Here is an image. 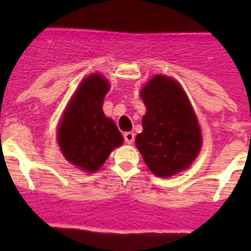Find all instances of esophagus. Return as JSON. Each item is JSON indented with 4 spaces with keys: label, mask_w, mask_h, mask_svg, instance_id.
I'll return each mask as SVG.
<instances>
[{
    "label": "esophagus",
    "mask_w": 251,
    "mask_h": 251,
    "mask_svg": "<svg viewBox=\"0 0 251 251\" xmlns=\"http://www.w3.org/2000/svg\"><path fill=\"white\" fill-rule=\"evenodd\" d=\"M134 138H136V136H134V133L133 132L124 133V141H126V143H128V145H132L133 142H134Z\"/></svg>",
    "instance_id": "1"
}]
</instances>
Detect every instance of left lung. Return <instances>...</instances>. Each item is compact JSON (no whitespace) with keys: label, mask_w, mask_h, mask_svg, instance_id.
<instances>
[{"label":"left lung","mask_w":251,"mask_h":251,"mask_svg":"<svg viewBox=\"0 0 251 251\" xmlns=\"http://www.w3.org/2000/svg\"><path fill=\"white\" fill-rule=\"evenodd\" d=\"M141 98L147 113L136 146L146 165L163 178L187 170L200 153L202 137L182 86L170 76L156 75L142 88Z\"/></svg>","instance_id":"left-lung-1"}]
</instances>
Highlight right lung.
<instances>
[{
    "mask_svg": "<svg viewBox=\"0 0 251 251\" xmlns=\"http://www.w3.org/2000/svg\"><path fill=\"white\" fill-rule=\"evenodd\" d=\"M109 83L100 74L86 76L64 110L57 129L61 153L72 165L85 172L103 166L123 137L114 122L103 112V100Z\"/></svg>",
    "mask_w": 251,
    "mask_h": 251,
    "instance_id": "obj_1",
    "label": "right lung"
}]
</instances>
